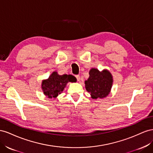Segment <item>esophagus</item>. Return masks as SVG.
Segmentation results:
<instances>
[{
  "label": "esophagus",
  "instance_id": "esophagus-1",
  "mask_svg": "<svg viewBox=\"0 0 153 153\" xmlns=\"http://www.w3.org/2000/svg\"><path fill=\"white\" fill-rule=\"evenodd\" d=\"M76 77L77 78V79L78 81H79L80 80V76H79V75H76Z\"/></svg>",
  "mask_w": 153,
  "mask_h": 153
}]
</instances>
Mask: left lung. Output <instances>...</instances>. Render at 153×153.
<instances>
[{
    "instance_id": "left-lung-1",
    "label": "left lung",
    "mask_w": 153,
    "mask_h": 153,
    "mask_svg": "<svg viewBox=\"0 0 153 153\" xmlns=\"http://www.w3.org/2000/svg\"><path fill=\"white\" fill-rule=\"evenodd\" d=\"M88 79L85 81V88L92 99H102L110 94L113 85V76L107 69L101 72L92 68L89 71Z\"/></svg>"
}]
</instances>
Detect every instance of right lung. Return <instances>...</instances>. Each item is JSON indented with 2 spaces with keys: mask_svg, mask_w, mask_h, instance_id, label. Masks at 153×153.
I'll use <instances>...</instances> for the list:
<instances>
[{
  "mask_svg": "<svg viewBox=\"0 0 153 153\" xmlns=\"http://www.w3.org/2000/svg\"><path fill=\"white\" fill-rule=\"evenodd\" d=\"M75 77L72 75H59L58 72H52L49 78L42 82V89L47 97L56 99L63 91L68 82H74Z\"/></svg>",
  "mask_w": 153,
  "mask_h": 153,
  "instance_id": "obj_1",
  "label": "right lung"
}]
</instances>
